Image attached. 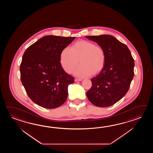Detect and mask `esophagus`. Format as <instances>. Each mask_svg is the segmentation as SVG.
<instances>
[{
  "instance_id": "obj_1",
  "label": "esophagus",
  "mask_w": 153,
  "mask_h": 153,
  "mask_svg": "<svg viewBox=\"0 0 153 153\" xmlns=\"http://www.w3.org/2000/svg\"><path fill=\"white\" fill-rule=\"evenodd\" d=\"M82 79H80V78H75V82H76V81H80L82 80Z\"/></svg>"
}]
</instances>
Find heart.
<instances>
[{"instance_id": "obj_1", "label": "heart", "mask_w": 153, "mask_h": 153, "mask_svg": "<svg viewBox=\"0 0 153 153\" xmlns=\"http://www.w3.org/2000/svg\"><path fill=\"white\" fill-rule=\"evenodd\" d=\"M81 65L75 70V75L85 77L98 74L104 68L106 55L101 46L86 40H79L72 46L66 47L61 53L60 63L67 73H71L79 62Z\"/></svg>"}]
</instances>
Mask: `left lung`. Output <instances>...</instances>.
Here are the masks:
<instances>
[{"mask_svg": "<svg viewBox=\"0 0 153 153\" xmlns=\"http://www.w3.org/2000/svg\"><path fill=\"white\" fill-rule=\"evenodd\" d=\"M104 49V68L91 79L92 86L86 92L88 100L99 107L116 103L126 94L134 76V62L127 46L109 35L86 36Z\"/></svg>", "mask_w": 153, "mask_h": 153, "instance_id": "1", "label": "left lung"}]
</instances>
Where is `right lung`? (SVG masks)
Listing matches in <instances>:
<instances>
[{"label":"right lung","mask_w":153,"mask_h":153,"mask_svg":"<svg viewBox=\"0 0 153 153\" xmlns=\"http://www.w3.org/2000/svg\"><path fill=\"white\" fill-rule=\"evenodd\" d=\"M75 37L46 36L26 49L20 65L21 80L30 100L48 109L59 107L68 96L74 78L60 63L62 50Z\"/></svg>","instance_id":"add662e5"}]
</instances>
